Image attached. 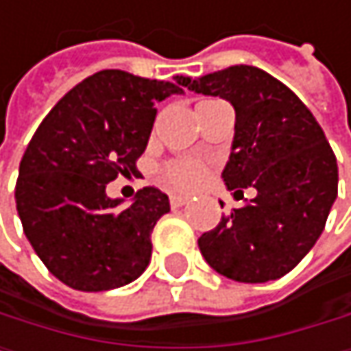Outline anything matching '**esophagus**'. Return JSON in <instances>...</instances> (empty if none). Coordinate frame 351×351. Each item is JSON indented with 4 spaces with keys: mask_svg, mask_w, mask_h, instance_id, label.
Instances as JSON below:
<instances>
[{
    "mask_svg": "<svg viewBox=\"0 0 351 351\" xmlns=\"http://www.w3.org/2000/svg\"><path fill=\"white\" fill-rule=\"evenodd\" d=\"M169 203H171V207H182V205L188 203V197H184V195H171L169 197Z\"/></svg>",
    "mask_w": 351,
    "mask_h": 351,
    "instance_id": "34e87169",
    "label": "esophagus"
}]
</instances>
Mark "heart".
<instances>
[{"mask_svg": "<svg viewBox=\"0 0 351 351\" xmlns=\"http://www.w3.org/2000/svg\"><path fill=\"white\" fill-rule=\"evenodd\" d=\"M207 167L197 159H178L163 167V182L173 190H192L203 184Z\"/></svg>", "mask_w": 351, "mask_h": 351, "instance_id": "obj_1", "label": "heart"}]
</instances>
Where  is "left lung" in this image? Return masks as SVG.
I'll return each mask as SVG.
<instances>
[{
  "label": "left lung",
  "instance_id": "1",
  "mask_svg": "<svg viewBox=\"0 0 351 351\" xmlns=\"http://www.w3.org/2000/svg\"><path fill=\"white\" fill-rule=\"evenodd\" d=\"M178 81L232 104L234 140L221 178L234 195L255 188L251 201L199 239L205 261L237 282L285 276L316 245L337 199V159L322 128L285 83L257 66Z\"/></svg>",
  "mask_w": 351,
  "mask_h": 351
}]
</instances>
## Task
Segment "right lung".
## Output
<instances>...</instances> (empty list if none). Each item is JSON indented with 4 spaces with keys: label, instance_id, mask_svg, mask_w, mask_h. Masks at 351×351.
I'll return each instance as SVG.
<instances>
[{
    "label": "right lung",
    "instance_id": "1",
    "mask_svg": "<svg viewBox=\"0 0 351 351\" xmlns=\"http://www.w3.org/2000/svg\"><path fill=\"white\" fill-rule=\"evenodd\" d=\"M184 94L171 81L100 71L47 112L31 138L16 182L23 230L58 280L77 291H110L150 264V232L169 211L159 188H142L130 207L106 195L117 176L136 171L154 104Z\"/></svg>",
    "mask_w": 351,
    "mask_h": 351
}]
</instances>
